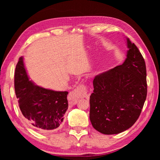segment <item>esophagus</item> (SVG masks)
Returning <instances> with one entry per match:
<instances>
[{
  "label": "esophagus",
  "mask_w": 160,
  "mask_h": 160,
  "mask_svg": "<svg viewBox=\"0 0 160 160\" xmlns=\"http://www.w3.org/2000/svg\"><path fill=\"white\" fill-rule=\"evenodd\" d=\"M89 95L88 94V89L85 85H79L76 88L70 92L68 95L69 104L74 105L77 103L78 98H88Z\"/></svg>",
  "instance_id": "34e87169"
}]
</instances>
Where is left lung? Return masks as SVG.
I'll return each instance as SVG.
<instances>
[{"label":"left lung","mask_w":160,"mask_h":160,"mask_svg":"<svg viewBox=\"0 0 160 160\" xmlns=\"http://www.w3.org/2000/svg\"><path fill=\"white\" fill-rule=\"evenodd\" d=\"M123 64L96 75L90 97L93 128L105 135L118 134L138 120L147 97L146 66L142 54L126 38Z\"/></svg>","instance_id":"1"}]
</instances>
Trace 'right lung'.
<instances>
[{"label":"right lung","instance_id":"obj_1","mask_svg":"<svg viewBox=\"0 0 160 160\" xmlns=\"http://www.w3.org/2000/svg\"><path fill=\"white\" fill-rule=\"evenodd\" d=\"M15 91L25 121L40 131H52L63 121L68 107L66 91H54L38 86L29 80L20 58L15 72Z\"/></svg>","mask_w":160,"mask_h":160}]
</instances>
